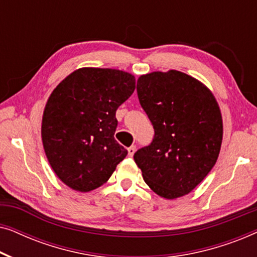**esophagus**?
Masks as SVG:
<instances>
[{
	"label": "esophagus",
	"instance_id": "1",
	"mask_svg": "<svg viewBox=\"0 0 257 257\" xmlns=\"http://www.w3.org/2000/svg\"><path fill=\"white\" fill-rule=\"evenodd\" d=\"M136 150H137V147H136L135 145L130 146V147H128V149H127V151H128V156H130V157H133V154H135V152H136Z\"/></svg>",
	"mask_w": 257,
	"mask_h": 257
}]
</instances>
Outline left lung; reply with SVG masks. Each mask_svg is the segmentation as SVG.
<instances>
[{
	"label": "left lung",
	"mask_w": 257,
	"mask_h": 257,
	"mask_svg": "<svg viewBox=\"0 0 257 257\" xmlns=\"http://www.w3.org/2000/svg\"><path fill=\"white\" fill-rule=\"evenodd\" d=\"M137 93L154 128L152 143L133 157L144 180L165 199L188 194L220 153L222 118L215 98L195 78L177 70L142 76Z\"/></svg>",
	"instance_id": "obj_1"
}]
</instances>
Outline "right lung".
Here are the masks:
<instances>
[{
	"label": "right lung",
	"instance_id": "right-lung-1",
	"mask_svg": "<svg viewBox=\"0 0 257 257\" xmlns=\"http://www.w3.org/2000/svg\"><path fill=\"white\" fill-rule=\"evenodd\" d=\"M135 89V77L127 72L84 68L51 93L42 140L52 170L69 187L79 192L99 187L127 156L114 139L115 111Z\"/></svg>",
	"mask_w": 257,
	"mask_h": 257
}]
</instances>
